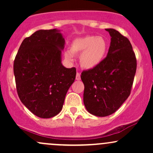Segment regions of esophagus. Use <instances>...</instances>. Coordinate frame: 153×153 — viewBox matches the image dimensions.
Instances as JSON below:
<instances>
[{"label":"esophagus","instance_id":"34e87169","mask_svg":"<svg viewBox=\"0 0 153 153\" xmlns=\"http://www.w3.org/2000/svg\"><path fill=\"white\" fill-rule=\"evenodd\" d=\"M75 79H76L77 80H80V73H79V72H77Z\"/></svg>","mask_w":153,"mask_h":153}]
</instances>
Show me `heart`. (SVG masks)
Here are the masks:
<instances>
[{"label": "heart", "mask_w": 153, "mask_h": 153, "mask_svg": "<svg viewBox=\"0 0 153 153\" xmlns=\"http://www.w3.org/2000/svg\"><path fill=\"white\" fill-rule=\"evenodd\" d=\"M108 48V42L103 36L87 35L73 40L71 45V52H66L65 56L66 59L71 60L73 54L82 52L80 57L81 66L85 69H92L102 62Z\"/></svg>", "instance_id": "b5f03b06"}]
</instances>
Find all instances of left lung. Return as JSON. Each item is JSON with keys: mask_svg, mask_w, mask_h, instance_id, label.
<instances>
[{"mask_svg": "<svg viewBox=\"0 0 153 153\" xmlns=\"http://www.w3.org/2000/svg\"><path fill=\"white\" fill-rule=\"evenodd\" d=\"M108 54L101 64L83 71V103L88 111L97 117L112 114L130 95L137 59L129 40L113 29Z\"/></svg>", "mask_w": 153, "mask_h": 153, "instance_id": "1", "label": "left lung"}]
</instances>
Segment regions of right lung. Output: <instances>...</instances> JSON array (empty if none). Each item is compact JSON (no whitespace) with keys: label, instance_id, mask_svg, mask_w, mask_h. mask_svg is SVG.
<instances>
[{"label":"right lung","instance_id":"1","mask_svg":"<svg viewBox=\"0 0 153 153\" xmlns=\"http://www.w3.org/2000/svg\"><path fill=\"white\" fill-rule=\"evenodd\" d=\"M64 47L58 30H39L24 39L15 57L13 73L19 99L40 118L58 114L75 81V68H66L61 63Z\"/></svg>","mask_w":153,"mask_h":153}]
</instances>
